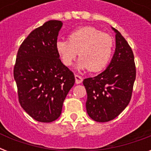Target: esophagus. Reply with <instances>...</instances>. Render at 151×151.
Wrapping results in <instances>:
<instances>
[{"instance_id": "1", "label": "esophagus", "mask_w": 151, "mask_h": 151, "mask_svg": "<svg viewBox=\"0 0 151 151\" xmlns=\"http://www.w3.org/2000/svg\"><path fill=\"white\" fill-rule=\"evenodd\" d=\"M82 81H83V78L81 77V76L79 75H77L76 74L75 75V82L76 84H81V83L82 82Z\"/></svg>"}]
</instances>
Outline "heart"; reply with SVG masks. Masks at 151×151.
Wrapping results in <instances>:
<instances>
[{"mask_svg":"<svg viewBox=\"0 0 151 151\" xmlns=\"http://www.w3.org/2000/svg\"><path fill=\"white\" fill-rule=\"evenodd\" d=\"M55 48L65 66H70L77 55L81 57L74 65L78 70L89 69L97 72L105 68L114 49V39L92 27H83L73 30L67 39L59 38Z\"/></svg>","mask_w":151,"mask_h":151,"instance_id":"heart-1","label":"heart"}]
</instances>
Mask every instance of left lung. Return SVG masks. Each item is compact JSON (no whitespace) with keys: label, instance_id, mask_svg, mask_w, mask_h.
Returning a JSON list of instances; mask_svg holds the SVG:
<instances>
[{"label":"left lung","instance_id":"1","mask_svg":"<svg viewBox=\"0 0 151 151\" xmlns=\"http://www.w3.org/2000/svg\"><path fill=\"white\" fill-rule=\"evenodd\" d=\"M111 28L115 33L116 48L110 64L101 73L83 81L88 95V114L98 122L114 119L125 109L136 80L132 50L121 33Z\"/></svg>","mask_w":151,"mask_h":151}]
</instances>
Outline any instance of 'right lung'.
Returning a JSON list of instances; mask_svg holds the SVG:
<instances>
[{
	"label": "right lung",
	"mask_w": 151,
	"mask_h": 151,
	"mask_svg": "<svg viewBox=\"0 0 151 151\" xmlns=\"http://www.w3.org/2000/svg\"><path fill=\"white\" fill-rule=\"evenodd\" d=\"M63 22L49 20L25 39L14 67L20 105L34 120L52 122L60 116L64 99L75 82L61 60L55 42Z\"/></svg>",
	"instance_id": "add662e5"
}]
</instances>
